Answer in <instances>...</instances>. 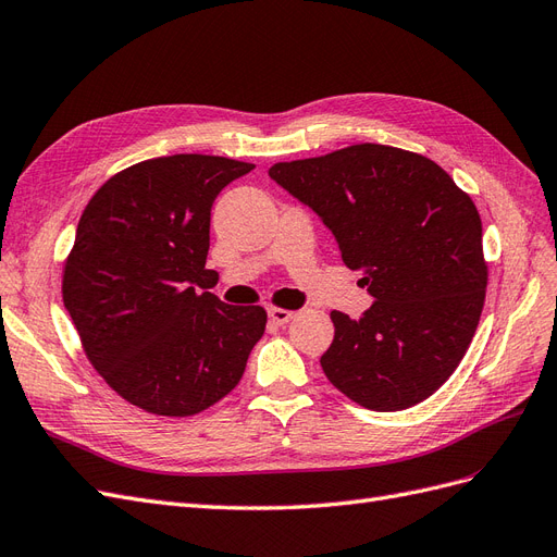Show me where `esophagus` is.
<instances>
[{
    "instance_id": "esophagus-1",
    "label": "esophagus",
    "mask_w": 557,
    "mask_h": 557,
    "mask_svg": "<svg viewBox=\"0 0 557 557\" xmlns=\"http://www.w3.org/2000/svg\"><path fill=\"white\" fill-rule=\"evenodd\" d=\"M269 320H272L274 325H288L290 320H293V315H295V311H290V309H278V307H269Z\"/></svg>"
}]
</instances>
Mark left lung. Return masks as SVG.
I'll use <instances>...</instances> for the list:
<instances>
[{"label": "left lung", "mask_w": 557, "mask_h": 557, "mask_svg": "<svg viewBox=\"0 0 557 557\" xmlns=\"http://www.w3.org/2000/svg\"><path fill=\"white\" fill-rule=\"evenodd\" d=\"M269 176L320 215L374 297L358 320L330 313L334 342L320 358L330 383L372 411L409 409L440 391L485 299L471 197L430 158L381 144L276 162Z\"/></svg>", "instance_id": "1"}]
</instances>
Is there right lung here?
<instances>
[{
    "label": "right lung",
    "mask_w": 557,
    "mask_h": 557,
    "mask_svg": "<svg viewBox=\"0 0 557 557\" xmlns=\"http://www.w3.org/2000/svg\"><path fill=\"white\" fill-rule=\"evenodd\" d=\"M250 162L181 153L111 176L83 211L62 299L83 350L113 391L156 416L209 409L244 376L262 307L197 293L211 269V207Z\"/></svg>",
    "instance_id": "right-lung-1"
}]
</instances>
